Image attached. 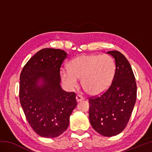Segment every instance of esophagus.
I'll list each match as a JSON object with an SVG mask.
<instances>
[{"label":"esophagus","mask_w":152,"mask_h":152,"mask_svg":"<svg viewBox=\"0 0 152 152\" xmlns=\"http://www.w3.org/2000/svg\"><path fill=\"white\" fill-rule=\"evenodd\" d=\"M76 101L78 102H80V101H83V100L84 99H83V96H82L81 95H76Z\"/></svg>","instance_id":"obj_1"}]
</instances>
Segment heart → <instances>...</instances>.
Segmentation results:
<instances>
[{"mask_svg": "<svg viewBox=\"0 0 152 152\" xmlns=\"http://www.w3.org/2000/svg\"><path fill=\"white\" fill-rule=\"evenodd\" d=\"M115 72L114 59L109 56L82 55L70 61L69 69L61 68L60 76L67 88L73 89L82 78V86L91 95L101 94L111 86Z\"/></svg>", "mask_w": 152, "mask_h": 152, "instance_id": "obj_1", "label": "heart"}]
</instances>
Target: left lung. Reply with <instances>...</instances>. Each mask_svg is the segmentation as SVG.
Returning <instances> with one entry per match:
<instances>
[{
  "mask_svg": "<svg viewBox=\"0 0 152 152\" xmlns=\"http://www.w3.org/2000/svg\"><path fill=\"white\" fill-rule=\"evenodd\" d=\"M114 58L115 72L110 87L104 93L89 100V118L100 134L113 137L124 131L137 99V83L128 60L118 51H109Z\"/></svg>",
  "mask_w": 152,
  "mask_h": 152,
  "instance_id": "obj_1",
  "label": "left lung"
}]
</instances>
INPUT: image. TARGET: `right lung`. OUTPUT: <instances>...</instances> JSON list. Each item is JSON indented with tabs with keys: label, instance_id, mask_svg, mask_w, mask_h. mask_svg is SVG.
<instances>
[{
	"label": "right lung",
	"instance_id": "right-lung-1",
	"mask_svg": "<svg viewBox=\"0 0 152 152\" xmlns=\"http://www.w3.org/2000/svg\"><path fill=\"white\" fill-rule=\"evenodd\" d=\"M67 53L44 48L28 60L20 74L19 100L28 123L36 133L56 138L65 131L77 106L76 94L61 87L60 68Z\"/></svg>",
	"mask_w": 152,
	"mask_h": 152
}]
</instances>
